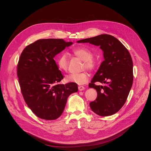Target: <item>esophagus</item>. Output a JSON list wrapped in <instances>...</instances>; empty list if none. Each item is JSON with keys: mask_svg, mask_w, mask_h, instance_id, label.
Masks as SVG:
<instances>
[{"mask_svg": "<svg viewBox=\"0 0 151 151\" xmlns=\"http://www.w3.org/2000/svg\"><path fill=\"white\" fill-rule=\"evenodd\" d=\"M84 89H85V88H84V86H78V90L80 91H83Z\"/></svg>", "mask_w": 151, "mask_h": 151, "instance_id": "1", "label": "esophagus"}]
</instances>
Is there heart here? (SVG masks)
Here are the masks:
<instances>
[{
  "instance_id": "obj_1",
  "label": "heart",
  "mask_w": 151,
  "mask_h": 151,
  "mask_svg": "<svg viewBox=\"0 0 151 151\" xmlns=\"http://www.w3.org/2000/svg\"><path fill=\"white\" fill-rule=\"evenodd\" d=\"M73 53L84 61L83 68H87L91 71H93L97 68V62L93 58L92 52L84 46L77 47L72 51ZM57 66L61 71L65 72L68 69V58L64 52H61L58 55L56 59ZM89 79V74L86 71H83L78 73H70L65 77L67 81L74 83L78 85L86 84Z\"/></svg>"
}]
</instances>
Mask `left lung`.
Returning <instances> with one entry per match:
<instances>
[{"mask_svg": "<svg viewBox=\"0 0 151 151\" xmlns=\"http://www.w3.org/2000/svg\"><path fill=\"white\" fill-rule=\"evenodd\" d=\"M100 46L102 62L89 84L96 89L97 97L90 103L92 111L101 116L113 115L121 109L128 97L133 81V61L128 50L114 37L102 34L78 41ZM96 82L104 84L97 85Z\"/></svg>", "mask_w": 151, "mask_h": 151, "instance_id": "1", "label": "left lung"}]
</instances>
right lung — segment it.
Instances as JSON below:
<instances>
[{
  "label": "right lung",
  "instance_id": "1",
  "mask_svg": "<svg viewBox=\"0 0 151 151\" xmlns=\"http://www.w3.org/2000/svg\"><path fill=\"white\" fill-rule=\"evenodd\" d=\"M72 44L63 39H40L27 45L20 55L17 75L21 93L32 111L42 119L59 117L68 96L78 90L74 83L59 84L63 76L54 60Z\"/></svg>",
  "mask_w": 151,
  "mask_h": 151
}]
</instances>
